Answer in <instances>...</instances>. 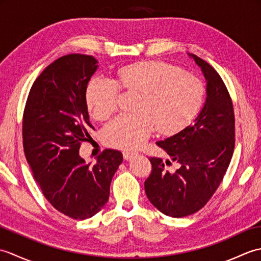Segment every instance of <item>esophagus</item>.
Masks as SVG:
<instances>
[{"instance_id": "34e87169", "label": "esophagus", "mask_w": 261, "mask_h": 261, "mask_svg": "<svg viewBox=\"0 0 261 261\" xmlns=\"http://www.w3.org/2000/svg\"><path fill=\"white\" fill-rule=\"evenodd\" d=\"M135 154H136V152H135V151L124 150V151H123V158H124L125 160H129V159H131L132 157H134Z\"/></svg>"}]
</instances>
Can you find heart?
Returning a JSON list of instances; mask_svg holds the SVG:
<instances>
[{
    "label": "heart",
    "instance_id": "heart-1",
    "mask_svg": "<svg viewBox=\"0 0 261 261\" xmlns=\"http://www.w3.org/2000/svg\"><path fill=\"white\" fill-rule=\"evenodd\" d=\"M116 82L127 93L139 94L136 114H122L105 126L103 139L114 148L139 147L156 129L174 135L184 129L201 110L205 87L201 80L164 62L148 60L124 66ZM114 81L94 77L86 88V103L95 119H109L119 105Z\"/></svg>",
    "mask_w": 261,
    "mask_h": 261
}]
</instances>
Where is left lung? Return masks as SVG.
Masks as SVG:
<instances>
[{"label": "left lung", "mask_w": 261, "mask_h": 261, "mask_svg": "<svg viewBox=\"0 0 261 261\" xmlns=\"http://www.w3.org/2000/svg\"><path fill=\"white\" fill-rule=\"evenodd\" d=\"M206 80V101L194 123L157 145L179 165L168 171L170 160L152 157L145 181L147 197L171 218L196 213L218 190L234 150L233 104L224 82L212 66L190 55Z\"/></svg>", "instance_id": "left-lung-1"}]
</instances>
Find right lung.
<instances>
[{"mask_svg": "<svg viewBox=\"0 0 261 261\" xmlns=\"http://www.w3.org/2000/svg\"><path fill=\"white\" fill-rule=\"evenodd\" d=\"M97 69L93 56L69 54L55 60L33 83L27 98L22 138L27 162L47 201L75 220L92 218L109 201L113 175L123 162L105 149L95 164L79 154L91 138L86 88Z\"/></svg>", "mask_w": 261, "mask_h": 261, "instance_id": "add662e5", "label": "right lung"}]
</instances>
